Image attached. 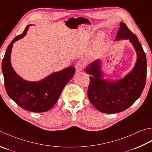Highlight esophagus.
<instances>
[{
    "label": "esophagus",
    "mask_w": 152,
    "mask_h": 152,
    "mask_svg": "<svg viewBox=\"0 0 152 152\" xmlns=\"http://www.w3.org/2000/svg\"><path fill=\"white\" fill-rule=\"evenodd\" d=\"M75 67H76V72H80L82 70L83 67H84V66H83V64H82V62H79L76 64Z\"/></svg>",
    "instance_id": "1"
}]
</instances>
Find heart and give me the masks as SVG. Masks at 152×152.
<instances>
[{
	"mask_svg": "<svg viewBox=\"0 0 152 152\" xmlns=\"http://www.w3.org/2000/svg\"><path fill=\"white\" fill-rule=\"evenodd\" d=\"M104 42H105V34H104L103 33H100V34L98 35L97 41H96V43H95V45L94 46V55L97 54V53H99L100 50H102L104 45Z\"/></svg>",
	"mask_w": 152,
	"mask_h": 152,
	"instance_id": "obj_1",
	"label": "heart"
}]
</instances>
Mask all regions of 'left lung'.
I'll return each instance as SVG.
<instances>
[{
    "instance_id": "1",
    "label": "left lung",
    "mask_w": 152,
    "mask_h": 152,
    "mask_svg": "<svg viewBox=\"0 0 152 152\" xmlns=\"http://www.w3.org/2000/svg\"><path fill=\"white\" fill-rule=\"evenodd\" d=\"M127 39L136 53L134 66L123 78L118 80L105 79L102 59L98 58L85 68L90 74L88 97L98 111L105 113H117L131 106L141 96L146 80V56L142 45L135 34L125 23H120L115 41Z\"/></svg>"
}]
</instances>
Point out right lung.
Instances as JSON below:
<instances>
[{"label": "right lung", "instance_id": "right-lung-1", "mask_svg": "<svg viewBox=\"0 0 152 152\" xmlns=\"http://www.w3.org/2000/svg\"><path fill=\"white\" fill-rule=\"evenodd\" d=\"M31 26H27L23 34L15 37L8 46L2 59V72L6 91L14 102L27 111L43 113L55 105L64 86L74 76L75 68H65L39 81H28L18 75L12 66V49L13 44L25 36Z\"/></svg>", "mask_w": 152, "mask_h": 152}]
</instances>
